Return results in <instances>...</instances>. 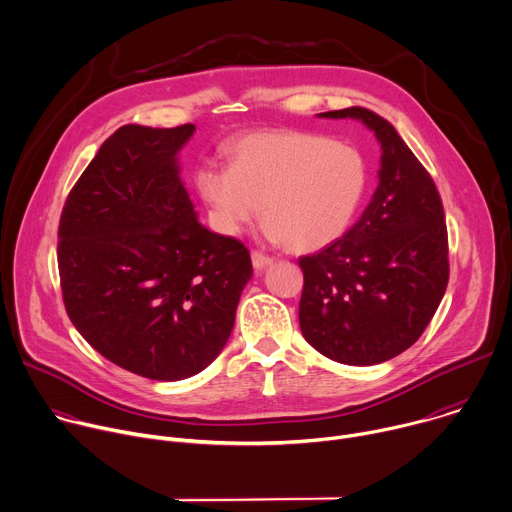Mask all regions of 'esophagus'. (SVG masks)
<instances>
[{"label": "esophagus", "instance_id": "34e87169", "mask_svg": "<svg viewBox=\"0 0 512 512\" xmlns=\"http://www.w3.org/2000/svg\"><path fill=\"white\" fill-rule=\"evenodd\" d=\"M252 264H254L256 270H264L266 266L272 264V258L266 256V254L260 252V250H252Z\"/></svg>", "mask_w": 512, "mask_h": 512}]
</instances>
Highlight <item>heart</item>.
<instances>
[{
  "instance_id": "1",
  "label": "heart",
  "mask_w": 512,
  "mask_h": 512,
  "mask_svg": "<svg viewBox=\"0 0 512 512\" xmlns=\"http://www.w3.org/2000/svg\"><path fill=\"white\" fill-rule=\"evenodd\" d=\"M195 187L218 232L240 234L262 203L270 240L313 252L349 230L365 195L367 167L357 149L325 135L258 131L234 143L230 167H199Z\"/></svg>"
}]
</instances>
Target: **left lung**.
Listing matches in <instances>:
<instances>
[{"label":"left lung","mask_w":512,"mask_h":512,"mask_svg":"<svg viewBox=\"0 0 512 512\" xmlns=\"http://www.w3.org/2000/svg\"><path fill=\"white\" fill-rule=\"evenodd\" d=\"M321 117L361 119L383 155L361 218L321 252L298 258L300 331L333 361L375 365L422 337L446 292L444 206L432 175L387 119L363 107Z\"/></svg>","instance_id":"8db88e82"}]
</instances>
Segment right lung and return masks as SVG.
I'll list each match as a JSON object with an SVG mask.
<instances>
[{"mask_svg":"<svg viewBox=\"0 0 512 512\" xmlns=\"http://www.w3.org/2000/svg\"><path fill=\"white\" fill-rule=\"evenodd\" d=\"M193 125H125L70 189L58 272L78 333L115 365L157 381L206 369L224 349L252 276L248 248L203 228L179 179Z\"/></svg>","mask_w":512,"mask_h":512,"instance_id":"1","label":"right lung"}]
</instances>
